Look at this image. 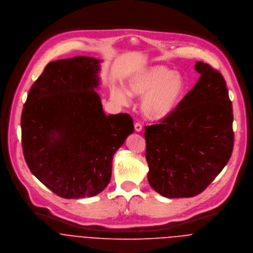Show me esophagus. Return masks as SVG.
Masks as SVG:
<instances>
[{"instance_id": "obj_1", "label": "esophagus", "mask_w": 253, "mask_h": 253, "mask_svg": "<svg viewBox=\"0 0 253 253\" xmlns=\"http://www.w3.org/2000/svg\"><path fill=\"white\" fill-rule=\"evenodd\" d=\"M134 128H135V130H136L137 132H140V131L142 130V125H141L140 123H135Z\"/></svg>"}]
</instances>
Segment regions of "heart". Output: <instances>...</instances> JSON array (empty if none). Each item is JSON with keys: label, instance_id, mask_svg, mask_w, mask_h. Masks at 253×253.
I'll use <instances>...</instances> for the list:
<instances>
[{"label": "heart", "instance_id": "b5f03b06", "mask_svg": "<svg viewBox=\"0 0 253 253\" xmlns=\"http://www.w3.org/2000/svg\"><path fill=\"white\" fill-rule=\"evenodd\" d=\"M126 89L114 86L111 98L120 105H128L130 95L141 97L146 118L160 121L169 117L178 105L185 91V80L179 73L163 65H151L132 73L126 81Z\"/></svg>", "mask_w": 253, "mask_h": 253}]
</instances>
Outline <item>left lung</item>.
I'll use <instances>...</instances> for the list:
<instances>
[{"label": "left lung", "mask_w": 253, "mask_h": 253, "mask_svg": "<svg viewBox=\"0 0 253 253\" xmlns=\"http://www.w3.org/2000/svg\"><path fill=\"white\" fill-rule=\"evenodd\" d=\"M196 85L161 124L145 126L148 181L167 198L202 193L229 162L234 147L233 109L226 82L197 61Z\"/></svg>", "instance_id": "1"}]
</instances>
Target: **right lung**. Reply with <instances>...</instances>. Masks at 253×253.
<instances>
[{"label": "right lung", "mask_w": 253, "mask_h": 253, "mask_svg": "<svg viewBox=\"0 0 253 253\" xmlns=\"http://www.w3.org/2000/svg\"><path fill=\"white\" fill-rule=\"evenodd\" d=\"M101 60L76 56L48 63L21 115L31 172L64 199L93 197L108 185L115 152L134 130L126 113L107 116L95 89Z\"/></svg>", "instance_id": "add662e5"}]
</instances>
